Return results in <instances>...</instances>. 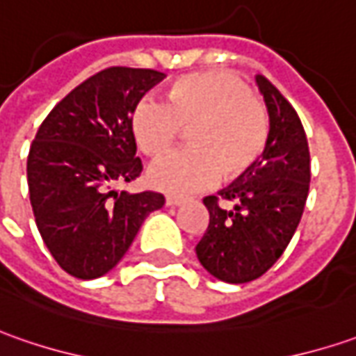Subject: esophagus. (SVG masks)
<instances>
[{"label": "esophagus", "mask_w": 356, "mask_h": 356, "mask_svg": "<svg viewBox=\"0 0 356 356\" xmlns=\"http://www.w3.org/2000/svg\"><path fill=\"white\" fill-rule=\"evenodd\" d=\"M165 204L167 207H177V204H183V199L181 197H173V195H167Z\"/></svg>", "instance_id": "34e87169"}]
</instances>
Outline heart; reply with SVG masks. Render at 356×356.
Wrapping results in <instances>:
<instances>
[{"instance_id": "1", "label": "heart", "mask_w": 356, "mask_h": 356, "mask_svg": "<svg viewBox=\"0 0 356 356\" xmlns=\"http://www.w3.org/2000/svg\"><path fill=\"white\" fill-rule=\"evenodd\" d=\"M189 129V149L171 152L147 169L157 189L189 195L234 181L262 157L270 114L248 84L227 70L185 76L169 90V102L147 96L131 114L134 140L145 155L167 152Z\"/></svg>"}]
</instances>
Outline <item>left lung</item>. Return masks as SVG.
<instances>
[{
    "instance_id": "1",
    "label": "left lung",
    "mask_w": 356,
    "mask_h": 356,
    "mask_svg": "<svg viewBox=\"0 0 356 356\" xmlns=\"http://www.w3.org/2000/svg\"><path fill=\"white\" fill-rule=\"evenodd\" d=\"M270 114L262 159L220 195L204 197L209 225L195 246L199 262L228 284L264 276L288 248L300 225L309 181V145L293 106L266 79L256 76ZM235 204L227 211L220 199Z\"/></svg>"
}]
</instances>
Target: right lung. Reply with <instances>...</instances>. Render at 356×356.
<instances>
[{
    "label": "right lung",
    "mask_w": 356,
    "mask_h": 356,
    "mask_svg": "<svg viewBox=\"0 0 356 356\" xmlns=\"http://www.w3.org/2000/svg\"><path fill=\"white\" fill-rule=\"evenodd\" d=\"M163 72L108 67L49 112L27 157L35 222L56 264L70 276H104L128 252L145 216L163 207L155 191L118 193L140 177L131 114Z\"/></svg>",
    "instance_id": "obj_1"
}]
</instances>
